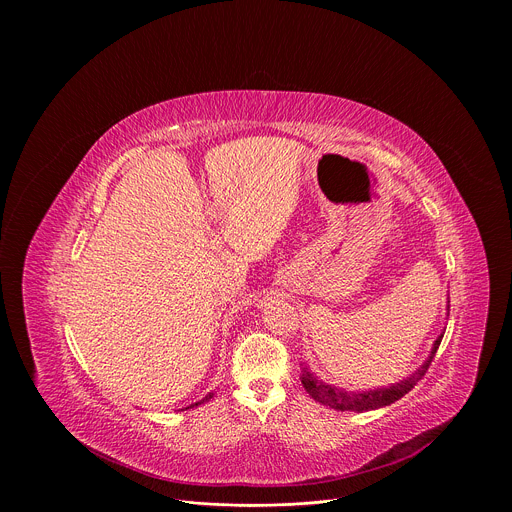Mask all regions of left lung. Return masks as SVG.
<instances>
[{
  "label": "left lung",
  "mask_w": 512,
  "mask_h": 512,
  "mask_svg": "<svg viewBox=\"0 0 512 512\" xmlns=\"http://www.w3.org/2000/svg\"><path fill=\"white\" fill-rule=\"evenodd\" d=\"M448 316H450V302H448ZM444 334H440L435 338L433 346H431V352L429 356L425 358V362L421 364V367L411 373L409 377H405L403 381L399 383H393L389 387H377V389H371V391H346V389H340V387H334V385H328L324 381H320L312 371L310 367H306V364H302V385L304 389L310 393L312 399H316L318 403L322 405H328L332 409H338V411H356V413H362V411H371V409H379V407H385V405H391L395 403L397 399H401L403 395H407L415 385L417 381L425 375V371L429 369V364L437 352V348H440V342H442Z\"/></svg>",
  "instance_id": "left-lung-1"
}]
</instances>
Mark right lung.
Instances as JSON below:
<instances>
[{"instance_id":"1","label":"right lung","mask_w":512,"mask_h":512,"mask_svg":"<svg viewBox=\"0 0 512 512\" xmlns=\"http://www.w3.org/2000/svg\"><path fill=\"white\" fill-rule=\"evenodd\" d=\"M212 395H214V393H208V395H206V397H202V399H200V401H196V403H192V405H188V407H186V409H192V407H198V405H202V403H206V401H210V399H212ZM182 411H184V409H182Z\"/></svg>"}]
</instances>
